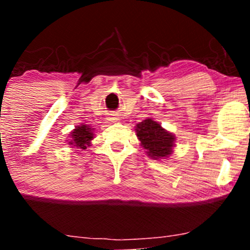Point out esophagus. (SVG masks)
<instances>
[{
    "label": "esophagus",
    "instance_id": "obj_1",
    "mask_svg": "<svg viewBox=\"0 0 250 250\" xmlns=\"http://www.w3.org/2000/svg\"><path fill=\"white\" fill-rule=\"evenodd\" d=\"M110 120L111 121H117V120H119V117H117V115H113L110 117Z\"/></svg>",
    "mask_w": 250,
    "mask_h": 250
}]
</instances>
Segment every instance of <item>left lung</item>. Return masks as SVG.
Returning <instances> with one entry per match:
<instances>
[{
  "label": "left lung",
  "instance_id": "8db88e82",
  "mask_svg": "<svg viewBox=\"0 0 250 250\" xmlns=\"http://www.w3.org/2000/svg\"><path fill=\"white\" fill-rule=\"evenodd\" d=\"M136 135L141 141V146L153 159H162L171 154L175 136L161 127L160 123L151 119L136 125Z\"/></svg>",
  "mask_w": 250,
  "mask_h": 250
}]
</instances>
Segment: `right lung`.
<instances>
[{"label":"right lung","mask_w":250,"mask_h":250,"mask_svg":"<svg viewBox=\"0 0 250 250\" xmlns=\"http://www.w3.org/2000/svg\"><path fill=\"white\" fill-rule=\"evenodd\" d=\"M70 146H74V147H77L80 149H87L94 137L93 129L89 128V125H77L76 129H74L73 133L70 134Z\"/></svg>","instance_id":"right-lung-1"}]
</instances>
